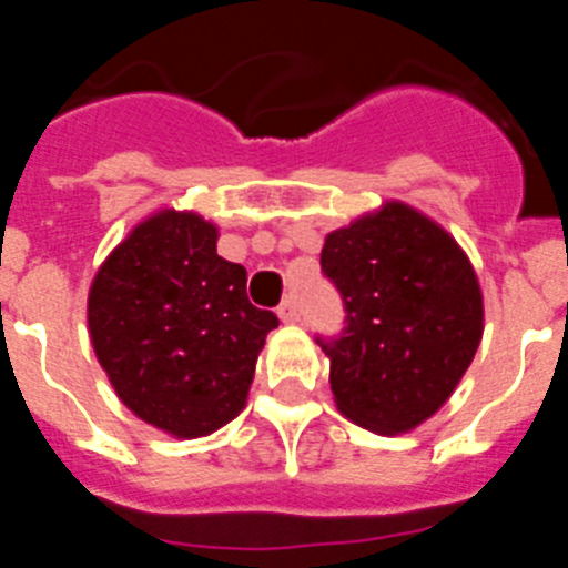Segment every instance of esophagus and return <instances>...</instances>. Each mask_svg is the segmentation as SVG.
I'll use <instances>...</instances> for the list:
<instances>
[{
  "label": "esophagus",
  "instance_id": "1",
  "mask_svg": "<svg viewBox=\"0 0 568 568\" xmlns=\"http://www.w3.org/2000/svg\"><path fill=\"white\" fill-rule=\"evenodd\" d=\"M298 301L293 298V295H290V298H284L278 304V318L281 321H287V324H293V321H298Z\"/></svg>",
  "mask_w": 568,
  "mask_h": 568
}]
</instances>
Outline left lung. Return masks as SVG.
Wrapping results in <instances>:
<instances>
[{"mask_svg":"<svg viewBox=\"0 0 568 568\" xmlns=\"http://www.w3.org/2000/svg\"><path fill=\"white\" fill-rule=\"evenodd\" d=\"M321 270L344 301V329L315 338L341 413L381 435L435 415L484 335V295L458 241L418 210L386 202L327 235Z\"/></svg>","mask_w":568,"mask_h":568,"instance_id":"8db88e82","label":"left lung"}]
</instances>
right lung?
I'll use <instances>...</instances> for the list:
<instances>
[{"mask_svg": "<svg viewBox=\"0 0 568 568\" xmlns=\"http://www.w3.org/2000/svg\"><path fill=\"white\" fill-rule=\"evenodd\" d=\"M202 215L162 210L108 255L88 298L97 358L130 413L199 438L247 404L278 318L247 298V270L215 253Z\"/></svg>", "mask_w": 568, "mask_h": 568, "instance_id": "obj_1", "label": "right lung"}]
</instances>
